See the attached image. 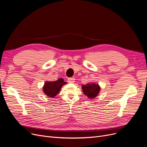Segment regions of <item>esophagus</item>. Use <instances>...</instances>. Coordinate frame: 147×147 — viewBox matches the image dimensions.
Listing matches in <instances>:
<instances>
[{"instance_id":"34e87169","label":"esophagus","mask_w":147,"mask_h":147,"mask_svg":"<svg viewBox=\"0 0 147 147\" xmlns=\"http://www.w3.org/2000/svg\"><path fill=\"white\" fill-rule=\"evenodd\" d=\"M74 80H75V79L73 78H69L68 79V82L69 83H74Z\"/></svg>"}]
</instances>
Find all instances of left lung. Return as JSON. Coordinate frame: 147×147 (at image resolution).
Segmentation results:
<instances>
[{"mask_svg":"<svg viewBox=\"0 0 147 147\" xmlns=\"http://www.w3.org/2000/svg\"><path fill=\"white\" fill-rule=\"evenodd\" d=\"M84 94L90 99H93L98 95L100 88L97 84H88L82 85Z\"/></svg>","mask_w":147,"mask_h":147,"instance_id":"1","label":"left lung"}]
</instances>
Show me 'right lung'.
<instances>
[{"label": "right lung", "instance_id": "add662e5", "mask_svg": "<svg viewBox=\"0 0 147 147\" xmlns=\"http://www.w3.org/2000/svg\"><path fill=\"white\" fill-rule=\"evenodd\" d=\"M66 84L63 79H59L53 82H46L43 87L44 93L50 97H54L59 92L62 86Z\"/></svg>", "mask_w": 147, "mask_h": 147}]
</instances>
